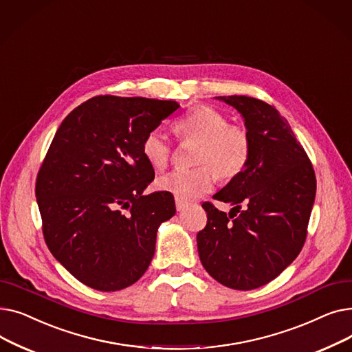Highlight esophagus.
I'll return each instance as SVG.
<instances>
[{"label": "esophagus", "mask_w": 352, "mask_h": 352, "mask_svg": "<svg viewBox=\"0 0 352 352\" xmlns=\"http://www.w3.org/2000/svg\"><path fill=\"white\" fill-rule=\"evenodd\" d=\"M175 207H177V211L181 212V211H184V210L188 207V204H187V202H184V201L175 198Z\"/></svg>", "instance_id": "obj_1"}]
</instances>
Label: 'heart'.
I'll list each match as a JSON object with an SVG mask.
<instances>
[{
  "mask_svg": "<svg viewBox=\"0 0 352 352\" xmlns=\"http://www.w3.org/2000/svg\"><path fill=\"white\" fill-rule=\"evenodd\" d=\"M174 129L182 140L197 141L194 162L199 165L162 175L157 181L160 191L191 201L212 188L215 175L231 179L245 168L251 154L250 137L243 126L228 124L221 111L210 105L194 107L174 122ZM141 151L154 170H162L170 160L171 145L158 129H153L144 137Z\"/></svg>",
  "mask_w": 352,
  "mask_h": 352,
  "instance_id": "b5f03b06",
  "label": "heart"
}]
</instances>
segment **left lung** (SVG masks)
Returning a JSON list of instances; mask_svg holds the SVG:
<instances>
[{"mask_svg": "<svg viewBox=\"0 0 352 352\" xmlns=\"http://www.w3.org/2000/svg\"><path fill=\"white\" fill-rule=\"evenodd\" d=\"M244 120L251 142L245 168L212 195L230 212L204 202L207 227L197 234L201 264L223 285L248 291L276 278L298 256L316 201L317 179L288 121L247 96L215 97Z\"/></svg>", "mask_w": 352, "mask_h": 352, "instance_id": "obj_1", "label": "left lung"}]
</instances>
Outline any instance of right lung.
Listing matches in <instances>:
<instances>
[{"instance_id": "1", "label": "right lung", "mask_w": 352, "mask_h": 352, "mask_svg": "<svg viewBox=\"0 0 352 352\" xmlns=\"http://www.w3.org/2000/svg\"><path fill=\"white\" fill-rule=\"evenodd\" d=\"M178 107L100 96L71 111L55 133L35 197L51 254L87 287L120 291L150 267L175 202L170 192L142 194L155 173L141 145Z\"/></svg>"}]
</instances>
